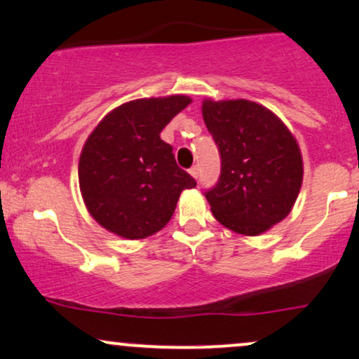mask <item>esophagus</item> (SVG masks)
I'll use <instances>...</instances> for the list:
<instances>
[{"mask_svg": "<svg viewBox=\"0 0 359 359\" xmlns=\"http://www.w3.org/2000/svg\"><path fill=\"white\" fill-rule=\"evenodd\" d=\"M189 175H191L193 178H198V176H200V166L194 165V166L189 168Z\"/></svg>", "mask_w": 359, "mask_h": 359, "instance_id": "obj_1", "label": "esophagus"}]
</instances>
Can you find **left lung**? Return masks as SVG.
<instances>
[{
    "label": "left lung",
    "mask_w": 359,
    "mask_h": 359,
    "mask_svg": "<svg viewBox=\"0 0 359 359\" xmlns=\"http://www.w3.org/2000/svg\"><path fill=\"white\" fill-rule=\"evenodd\" d=\"M203 119L221 159L218 183L205 191L215 218L248 236L286 218L302 188L303 161L281 119L246 100H206Z\"/></svg>",
    "instance_id": "8db88e82"
}]
</instances>
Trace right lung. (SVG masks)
I'll return each mask as SVG.
<instances>
[{
  "mask_svg": "<svg viewBox=\"0 0 359 359\" xmlns=\"http://www.w3.org/2000/svg\"><path fill=\"white\" fill-rule=\"evenodd\" d=\"M189 101L181 95L130 101L90 135L79 158V188L88 211L108 231L130 240L159 231L181 191L196 187L159 138Z\"/></svg>",
  "mask_w": 359,
  "mask_h": 359,
  "instance_id": "add662e5",
  "label": "right lung"
}]
</instances>
